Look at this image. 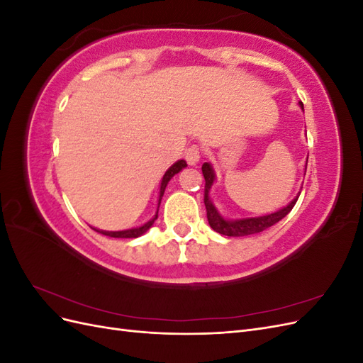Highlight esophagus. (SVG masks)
Segmentation results:
<instances>
[{
    "mask_svg": "<svg viewBox=\"0 0 363 363\" xmlns=\"http://www.w3.org/2000/svg\"><path fill=\"white\" fill-rule=\"evenodd\" d=\"M184 159H186V162H188L189 164H196V163L200 162V159H201V150L196 147V145L189 147L188 150H186V152H184Z\"/></svg>",
    "mask_w": 363,
    "mask_h": 363,
    "instance_id": "obj_1",
    "label": "esophagus"
}]
</instances>
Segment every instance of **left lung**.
Segmentation results:
<instances>
[{
	"label": "left lung",
	"mask_w": 363,
	"mask_h": 363,
	"mask_svg": "<svg viewBox=\"0 0 363 363\" xmlns=\"http://www.w3.org/2000/svg\"><path fill=\"white\" fill-rule=\"evenodd\" d=\"M301 108H303V103H300ZM307 167V163H306ZM203 175H204V206L207 211V221L211 224V227L215 230V232L225 235V236H233V238H239V236H248V235H255V233H260L263 230L269 228L271 225L277 224L280 219H283L286 216L292 207L295 206L296 200H298L300 195H296L295 199L286 206L280 208V211L269 213V215H263V216H256V218H242V219H225L221 213L218 212V208L213 206L212 200H211V189L215 182V171L212 168V164L206 162L203 163ZM300 194V192H298Z\"/></svg>",
	"instance_id": "left-lung-1"
}]
</instances>
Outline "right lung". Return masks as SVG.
Returning <instances> with one entry per match:
<instances>
[{
	"label": "right lung",
	"instance_id": "right-lung-1",
	"mask_svg": "<svg viewBox=\"0 0 363 363\" xmlns=\"http://www.w3.org/2000/svg\"><path fill=\"white\" fill-rule=\"evenodd\" d=\"M186 167H188V164H186V162H184V160H179V162H175L167 172H164L163 179H162V183H160V192H159L157 212H159V206H160V201H162V196H163V194H164V189H167V184H168V182L174 177L175 174H179V172H180L183 168H186ZM157 212H156L155 218L150 219L148 223H145L144 225H140V227L128 228V230H121V232H106V230H98V228H94V230H95V232H98V233L106 235V236H111V238H139L140 235H144L152 224H155V221L157 219Z\"/></svg>",
	"mask_w": 363,
	"mask_h": 363
}]
</instances>
